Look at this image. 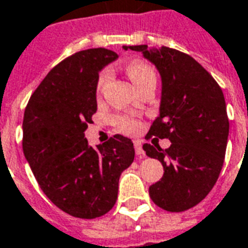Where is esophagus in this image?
Here are the masks:
<instances>
[{
    "label": "esophagus",
    "instance_id": "obj_1",
    "mask_svg": "<svg viewBox=\"0 0 248 248\" xmlns=\"http://www.w3.org/2000/svg\"><path fill=\"white\" fill-rule=\"evenodd\" d=\"M134 149H135V153H137V155L140 159H143L146 156L145 151L142 149V143H140V140H134Z\"/></svg>",
    "mask_w": 248,
    "mask_h": 248
}]
</instances>
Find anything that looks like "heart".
Here are the masks:
<instances>
[{"label":"heart","instance_id":"b5f03b06","mask_svg":"<svg viewBox=\"0 0 248 248\" xmlns=\"http://www.w3.org/2000/svg\"><path fill=\"white\" fill-rule=\"evenodd\" d=\"M126 71H127V76L130 77L131 82L134 83V86L138 89L143 83L149 81H153V79H156L155 70L151 67L149 63H146L143 61H131L129 65L126 66ZM108 78H110V73L108 70L102 71L99 77H98L97 82V89L101 92L103 89V86L108 83ZM115 122L118 124L119 130H122L124 133H134L138 129V124L131 121V119L122 118V117H118L115 119Z\"/></svg>","mask_w":248,"mask_h":248}]
</instances>
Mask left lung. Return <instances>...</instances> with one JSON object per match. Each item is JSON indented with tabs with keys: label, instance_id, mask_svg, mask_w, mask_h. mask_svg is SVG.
Wrapping results in <instances>:
<instances>
[{
	"label": "left lung",
	"instance_id": "1",
	"mask_svg": "<svg viewBox=\"0 0 248 248\" xmlns=\"http://www.w3.org/2000/svg\"><path fill=\"white\" fill-rule=\"evenodd\" d=\"M142 53L161 76L159 115L147 137L169 138L162 150L145 143L146 155L158 159L163 177L149 188L153 202L181 213L203 201L218 181L229 138V118L222 89L192 57L166 46H124Z\"/></svg>",
	"mask_w": 248,
	"mask_h": 248
}]
</instances>
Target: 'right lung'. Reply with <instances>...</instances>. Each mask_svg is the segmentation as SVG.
I'll return each instance as SVG.
<instances>
[{
  "label": "right lung",
  "instance_id": "add662e5",
  "mask_svg": "<svg viewBox=\"0 0 248 248\" xmlns=\"http://www.w3.org/2000/svg\"><path fill=\"white\" fill-rule=\"evenodd\" d=\"M117 58L103 47L73 54L49 71L25 110V158L46 197L76 218L108 213L117 202L119 177L134 161L127 137L114 135L97 147L85 138L97 111L99 73Z\"/></svg>",
  "mask_w": 248,
  "mask_h": 248
}]
</instances>
